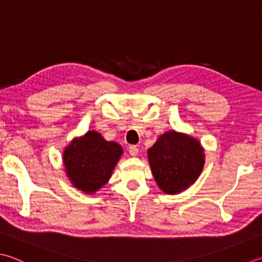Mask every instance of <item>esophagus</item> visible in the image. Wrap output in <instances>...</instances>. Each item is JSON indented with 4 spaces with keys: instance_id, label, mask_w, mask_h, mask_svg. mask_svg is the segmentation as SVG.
Segmentation results:
<instances>
[{
    "instance_id": "1",
    "label": "esophagus",
    "mask_w": 262,
    "mask_h": 262,
    "mask_svg": "<svg viewBox=\"0 0 262 262\" xmlns=\"http://www.w3.org/2000/svg\"><path fill=\"white\" fill-rule=\"evenodd\" d=\"M128 152H129V155L132 157H135V156H137V154H139V147H137L136 145H130L129 147H128Z\"/></svg>"
}]
</instances>
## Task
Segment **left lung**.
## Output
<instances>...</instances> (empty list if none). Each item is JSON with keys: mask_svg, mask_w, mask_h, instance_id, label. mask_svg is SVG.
<instances>
[{"mask_svg": "<svg viewBox=\"0 0 262 262\" xmlns=\"http://www.w3.org/2000/svg\"><path fill=\"white\" fill-rule=\"evenodd\" d=\"M204 150L197 140L167 132L147 151L152 174L166 193H179L194 183L204 166Z\"/></svg>", "mask_w": 262, "mask_h": 262, "instance_id": "8db88e82", "label": "left lung"}]
</instances>
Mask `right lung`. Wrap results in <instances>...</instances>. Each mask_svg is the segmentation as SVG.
Listing matches in <instances>:
<instances>
[{
  "label": "right lung",
  "instance_id": "obj_1",
  "mask_svg": "<svg viewBox=\"0 0 262 262\" xmlns=\"http://www.w3.org/2000/svg\"><path fill=\"white\" fill-rule=\"evenodd\" d=\"M122 154L121 146L107 142L99 133L90 130L72 141L64 151L66 173L75 188L94 193L111 178Z\"/></svg>",
  "mask_w": 262,
  "mask_h": 262
}]
</instances>
